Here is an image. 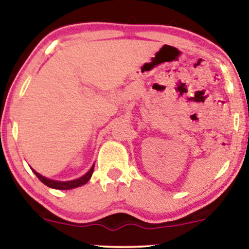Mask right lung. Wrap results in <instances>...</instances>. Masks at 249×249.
I'll use <instances>...</instances> for the list:
<instances>
[{
	"instance_id": "1",
	"label": "right lung",
	"mask_w": 249,
	"mask_h": 249,
	"mask_svg": "<svg viewBox=\"0 0 249 249\" xmlns=\"http://www.w3.org/2000/svg\"><path fill=\"white\" fill-rule=\"evenodd\" d=\"M34 173H35L37 178H38L40 181H42L44 185H46L50 188H54V189H61V190H67V189H72V188H77V187H80L86 183L88 180L91 178V175H93L94 171V165L91 166L89 171H88L86 175L80 177L79 179L76 180H71V181H55V180H51L47 179L45 177L40 176L39 173H37L35 170H33Z\"/></svg>"
}]
</instances>
